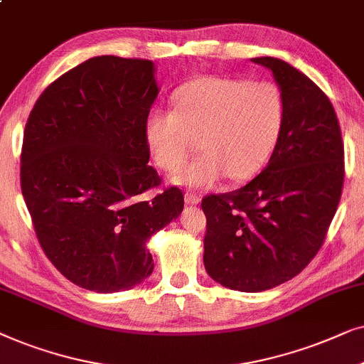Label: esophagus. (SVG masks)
I'll use <instances>...</instances> for the list:
<instances>
[{
    "mask_svg": "<svg viewBox=\"0 0 364 364\" xmlns=\"http://www.w3.org/2000/svg\"><path fill=\"white\" fill-rule=\"evenodd\" d=\"M185 200H186V203H190V205H198V203L201 201V195H198V193H193V191H188L185 195Z\"/></svg>",
    "mask_w": 364,
    "mask_h": 364,
    "instance_id": "34e87169",
    "label": "esophagus"
}]
</instances>
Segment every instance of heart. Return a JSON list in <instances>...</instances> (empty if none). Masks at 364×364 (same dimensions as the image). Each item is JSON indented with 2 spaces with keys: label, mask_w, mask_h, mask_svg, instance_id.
Returning <instances> with one entry per match:
<instances>
[{
  "label": "heart",
  "mask_w": 364,
  "mask_h": 364,
  "mask_svg": "<svg viewBox=\"0 0 364 364\" xmlns=\"http://www.w3.org/2000/svg\"><path fill=\"white\" fill-rule=\"evenodd\" d=\"M173 103L171 111L148 114L144 136L166 171L181 166L200 139L203 154L173 176L181 186L251 179L268 164L283 133V95L268 81L203 76L178 88Z\"/></svg>",
  "instance_id": "1"
}]
</instances>
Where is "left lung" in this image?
Instances as JSON below:
<instances>
[{"mask_svg":"<svg viewBox=\"0 0 364 364\" xmlns=\"http://www.w3.org/2000/svg\"><path fill=\"white\" fill-rule=\"evenodd\" d=\"M273 73L284 100L279 143L240 190L208 195L205 268L223 287L256 293L306 268L321 248L345 179V148L328 96L278 58H253Z\"/></svg>","mask_w":364,"mask_h":364,"instance_id":"8db88e82","label":"left lung"}]
</instances>
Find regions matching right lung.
I'll return each mask as SVG.
<instances>
[{
    "label": "right lung",
    "mask_w": 364,
    "mask_h": 364,
    "mask_svg": "<svg viewBox=\"0 0 364 364\" xmlns=\"http://www.w3.org/2000/svg\"><path fill=\"white\" fill-rule=\"evenodd\" d=\"M159 93L149 60L95 56L43 91L23 136L21 191L48 259L76 287L132 289L153 273L146 243L185 198L149 166L144 123Z\"/></svg>",
    "instance_id": "obj_1"
}]
</instances>
